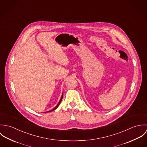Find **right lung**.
<instances>
[{
  "label": "right lung",
  "mask_w": 147,
  "mask_h": 147,
  "mask_svg": "<svg viewBox=\"0 0 147 147\" xmlns=\"http://www.w3.org/2000/svg\"><path fill=\"white\" fill-rule=\"evenodd\" d=\"M62 98H63V94H62V97H61V100H60V101H59V103L58 104V105L56 106V107H55L53 109H52L51 110H50V111H53V110H55L58 107V106L60 104V103H61V101H62ZM49 111H47V112H49Z\"/></svg>",
  "instance_id": "add662e5"
}]
</instances>
